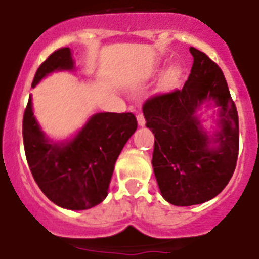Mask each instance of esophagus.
I'll use <instances>...</instances> for the list:
<instances>
[{
    "mask_svg": "<svg viewBox=\"0 0 259 259\" xmlns=\"http://www.w3.org/2000/svg\"><path fill=\"white\" fill-rule=\"evenodd\" d=\"M137 121H138L139 126H143V125H145L146 120H145V116H143V113H138V116H137Z\"/></svg>",
    "mask_w": 259,
    "mask_h": 259,
    "instance_id": "esophagus-1",
    "label": "esophagus"
}]
</instances>
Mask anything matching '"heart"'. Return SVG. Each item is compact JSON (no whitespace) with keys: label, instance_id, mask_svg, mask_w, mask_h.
I'll return each instance as SVG.
<instances>
[{"label":"heart","instance_id":"1","mask_svg":"<svg viewBox=\"0 0 259 259\" xmlns=\"http://www.w3.org/2000/svg\"><path fill=\"white\" fill-rule=\"evenodd\" d=\"M180 78H181V69L177 65H172L170 67H168L165 73L163 74V76H161L160 89L170 90L173 87H176Z\"/></svg>","mask_w":259,"mask_h":259}]
</instances>
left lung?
I'll list each match as a JSON object with an SVG mask.
<instances>
[{"mask_svg":"<svg viewBox=\"0 0 259 259\" xmlns=\"http://www.w3.org/2000/svg\"><path fill=\"white\" fill-rule=\"evenodd\" d=\"M194 61L183 89L147 99L146 126L155 136L152 167L165 201L192 206L217 197L229 183L238 156V114L226 78L206 53L190 47ZM212 98L221 107V130L209 147L195 112Z\"/></svg>","mask_w":259,"mask_h":259,"instance_id":"8db88e82","label":"left lung"}]
</instances>
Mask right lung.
<instances>
[{
    "label": "right lung",
    "instance_id": "right-lung-1",
    "mask_svg": "<svg viewBox=\"0 0 259 259\" xmlns=\"http://www.w3.org/2000/svg\"><path fill=\"white\" fill-rule=\"evenodd\" d=\"M73 67L70 49H57L39 66L32 87L52 71ZM136 130L132 112H104L94 114L70 142H49L33 117L30 98L22 133L27 163L40 190L60 207L87 210L107 197L114 163Z\"/></svg>",
    "mask_w": 259,
    "mask_h": 259
}]
</instances>
